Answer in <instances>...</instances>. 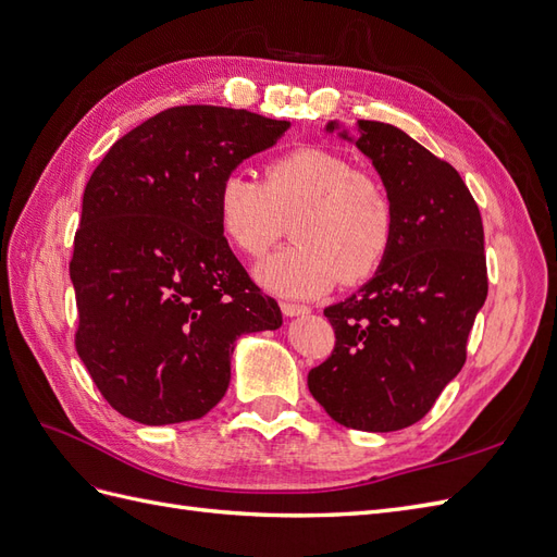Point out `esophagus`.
I'll return each instance as SVG.
<instances>
[{
    "label": "esophagus",
    "mask_w": 557,
    "mask_h": 557,
    "mask_svg": "<svg viewBox=\"0 0 557 557\" xmlns=\"http://www.w3.org/2000/svg\"><path fill=\"white\" fill-rule=\"evenodd\" d=\"M281 311L285 313V315H305V313H309L311 309L307 307V305H295V301H281Z\"/></svg>",
    "instance_id": "1"
}]
</instances>
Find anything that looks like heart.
<instances>
[{
  "label": "heart",
  "mask_w": 557,
  "mask_h": 557,
  "mask_svg": "<svg viewBox=\"0 0 557 557\" xmlns=\"http://www.w3.org/2000/svg\"><path fill=\"white\" fill-rule=\"evenodd\" d=\"M218 225L248 258H262L293 221L295 246L258 267L264 288L313 297L376 274L395 239L385 183L325 146H297L262 166V181L232 172L215 195Z\"/></svg>",
  "instance_id": "b5f03b06"
}]
</instances>
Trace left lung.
I'll return each instance as SVG.
<instances>
[{"label": "left lung", "instance_id": "1", "mask_svg": "<svg viewBox=\"0 0 557 557\" xmlns=\"http://www.w3.org/2000/svg\"><path fill=\"white\" fill-rule=\"evenodd\" d=\"M358 129L356 146L393 195L395 239L376 276L325 309L336 342L309 391L339 425L395 432L418 423L467 360L487 295L483 223L446 160L399 127Z\"/></svg>", "mask_w": 557, "mask_h": 557}]
</instances>
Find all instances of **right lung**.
<instances>
[{
	"mask_svg": "<svg viewBox=\"0 0 557 557\" xmlns=\"http://www.w3.org/2000/svg\"><path fill=\"white\" fill-rule=\"evenodd\" d=\"M288 121L246 109L172 107L117 139L83 193L70 276L76 352L125 418L172 425L209 413L234 342L283 318L218 225L227 174Z\"/></svg>",
	"mask_w": 557,
	"mask_h": 557,
	"instance_id": "right-lung-1",
	"label": "right lung"
}]
</instances>
